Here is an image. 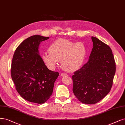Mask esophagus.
Listing matches in <instances>:
<instances>
[{"instance_id":"34e87169","label":"esophagus","mask_w":125,"mask_h":125,"mask_svg":"<svg viewBox=\"0 0 125 125\" xmlns=\"http://www.w3.org/2000/svg\"><path fill=\"white\" fill-rule=\"evenodd\" d=\"M61 76H67V74L65 73H61Z\"/></svg>"}]
</instances>
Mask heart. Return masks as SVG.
Returning <instances> with one entry per match:
<instances>
[{
    "mask_svg": "<svg viewBox=\"0 0 125 125\" xmlns=\"http://www.w3.org/2000/svg\"><path fill=\"white\" fill-rule=\"evenodd\" d=\"M86 54V48L83 42L74 43L60 38L52 43L49 52L43 54V59L51 69H54L61 60V66L64 70L74 71L82 64Z\"/></svg>",
    "mask_w": 125,
    "mask_h": 125,
    "instance_id": "1",
    "label": "heart"
}]
</instances>
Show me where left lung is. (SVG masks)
Returning <instances> with one entry per match:
<instances>
[{"mask_svg": "<svg viewBox=\"0 0 125 125\" xmlns=\"http://www.w3.org/2000/svg\"><path fill=\"white\" fill-rule=\"evenodd\" d=\"M93 48L88 61L72 76L73 92L82 103L95 104L110 92L116 64L110 47L92 37Z\"/></svg>", "mask_w": 125, "mask_h": 125, "instance_id": "left-lung-1", "label": "left lung"}]
</instances>
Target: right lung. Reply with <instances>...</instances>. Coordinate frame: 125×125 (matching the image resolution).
<instances>
[{"instance_id":"add662e5","label":"right lung","mask_w":125,"mask_h":125,"mask_svg":"<svg viewBox=\"0 0 125 125\" xmlns=\"http://www.w3.org/2000/svg\"><path fill=\"white\" fill-rule=\"evenodd\" d=\"M49 38L35 35L24 40L13 56L11 75L20 95L31 102L44 104L52 94L59 73L49 70L39 54L41 42Z\"/></svg>"}]
</instances>
